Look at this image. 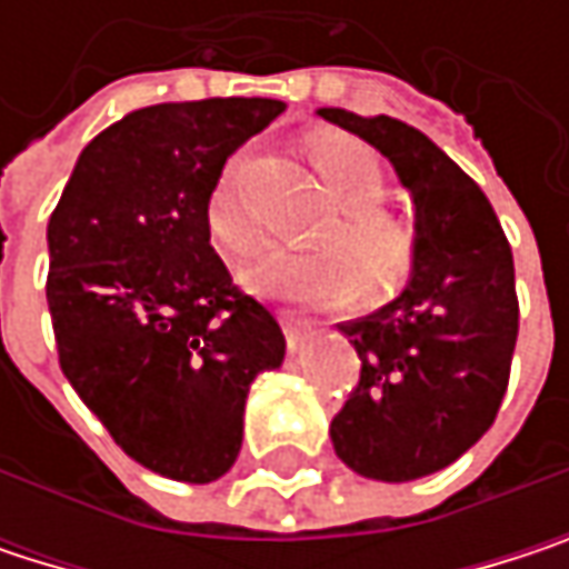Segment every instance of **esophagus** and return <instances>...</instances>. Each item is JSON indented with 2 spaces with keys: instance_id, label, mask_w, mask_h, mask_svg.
<instances>
[{
  "instance_id": "esophagus-1",
  "label": "esophagus",
  "mask_w": 569,
  "mask_h": 569,
  "mask_svg": "<svg viewBox=\"0 0 569 569\" xmlns=\"http://www.w3.org/2000/svg\"><path fill=\"white\" fill-rule=\"evenodd\" d=\"M283 332H286V346H289V352H299V349L312 339V326H309V319L292 316V312H283Z\"/></svg>"
}]
</instances>
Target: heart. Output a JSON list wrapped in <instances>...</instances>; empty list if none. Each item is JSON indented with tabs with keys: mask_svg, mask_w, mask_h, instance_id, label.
Wrapping results in <instances>:
<instances>
[{
	"mask_svg": "<svg viewBox=\"0 0 569 569\" xmlns=\"http://www.w3.org/2000/svg\"><path fill=\"white\" fill-rule=\"evenodd\" d=\"M312 164L339 200V220L322 233L346 240L352 257L336 243L267 247L240 270V283L257 296L292 302H339L359 289V280L366 292L401 283L411 267L415 233L379 203L389 187L382 158L356 138L322 134L312 141ZM207 230L230 253H247L260 237L257 217L240 197L237 168H227L207 197Z\"/></svg>",
	"mask_w": 569,
	"mask_h": 569,
	"instance_id": "1",
	"label": "heart"
}]
</instances>
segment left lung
Segmentation results:
<instances>
[{
  "instance_id": "obj_1",
  "label": "left lung",
  "mask_w": 569,
  "mask_h": 569,
  "mask_svg": "<svg viewBox=\"0 0 569 569\" xmlns=\"http://www.w3.org/2000/svg\"><path fill=\"white\" fill-rule=\"evenodd\" d=\"M316 114L372 144L415 207L405 289L339 322L362 376L329 425L356 475L415 481L458 461L495 425L517 342L511 247L481 187L421 131L389 114Z\"/></svg>"
}]
</instances>
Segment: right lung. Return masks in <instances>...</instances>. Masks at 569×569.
Masks as SVG:
<instances>
[{
    "label": "right lung",
    "instance_id": "1",
    "mask_svg": "<svg viewBox=\"0 0 569 569\" xmlns=\"http://www.w3.org/2000/svg\"><path fill=\"white\" fill-rule=\"evenodd\" d=\"M286 111L277 98L168 101L124 114L74 161L49 220V312L71 389L141 468L223 478L280 322L240 296L210 247L227 158Z\"/></svg>",
    "mask_w": 569,
    "mask_h": 569
}]
</instances>
